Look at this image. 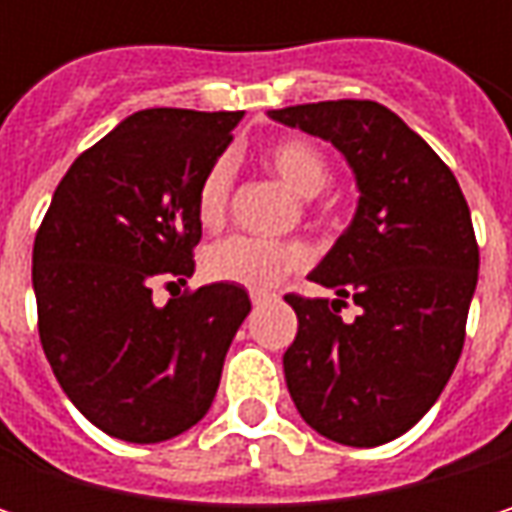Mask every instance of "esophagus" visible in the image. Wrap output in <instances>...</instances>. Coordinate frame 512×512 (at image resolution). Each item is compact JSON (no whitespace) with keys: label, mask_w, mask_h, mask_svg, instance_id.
Masks as SVG:
<instances>
[{"label":"esophagus","mask_w":512,"mask_h":512,"mask_svg":"<svg viewBox=\"0 0 512 512\" xmlns=\"http://www.w3.org/2000/svg\"><path fill=\"white\" fill-rule=\"evenodd\" d=\"M272 299V293H266V290H252V305H263V302H269Z\"/></svg>","instance_id":"34e87169"}]
</instances>
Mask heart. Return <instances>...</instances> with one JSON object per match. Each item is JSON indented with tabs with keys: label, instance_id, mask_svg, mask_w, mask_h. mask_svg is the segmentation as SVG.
Instances as JSON below:
<instances>
[{
	"label": "heart",
	"instance_id": "obj_1",
	"mask_svg": "<svg viewBox=\"0 0 512 512\" xmlns=\"http://www.w3.org/2000/svg\"><path fill=\"white\" fill-rule=\"evenodd\" d=\"M263 162L272 174H278L296 195L314 198L329 183V159L326 154L299 136L275 139L266 151ZM231 195V165L228 159H216L198 183L195 213L204 228H216L225 219ZM308 263V249L302 243H269L252 237H228L213 243L204 257V275L213 281H228L252 290H266L284 281L290 272H299Z\"/></svg>",
	"mask_w": 512,
	"mask_h": 512
}]
</instances>
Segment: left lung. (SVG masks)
<instances>
[{
    "label": "left lung",
    "mask_w": 512,
    "mask_h": 512,
    "mask_svg": "<svg viewBox=\"0 0 512 512\" xmlns=\"http://www.w3.org/2000/svg\"><path fill=\"white\" fill-rule=\"evenodd\" d=\"M269 118L332 142L358 186L350 228L308 275L338 299L284 296L299 317L287 391L320 436L385 445L430 412L460 361L480 266L468 204L451 168L382 103L326 100ZM347 298L356 321L340 317Z\"/></svg>",
    "instance_id": "obj_1"
}]
</instances>
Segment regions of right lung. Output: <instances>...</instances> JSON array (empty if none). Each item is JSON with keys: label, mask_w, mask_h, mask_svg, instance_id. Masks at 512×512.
<instances>
[{"label": "right lung", "mask_w": 512, "mask_h": 512, "mask_svg": "<svg viewBox=\"0 0 512 512\" xmlns=\"http://www.w3.org/2000/svg\"><path fill=\"white\" fill-rule=\"evenodd\" d=\"M240 118L142 109L76 156L52 192L32 252L38 332L58 385L106 436L174 439L216 397L249 293L216 281L156 305L154 284L192 278L198 183Z\"/></svg>", "instance_id": "1"}]
</instances>
